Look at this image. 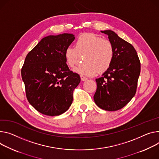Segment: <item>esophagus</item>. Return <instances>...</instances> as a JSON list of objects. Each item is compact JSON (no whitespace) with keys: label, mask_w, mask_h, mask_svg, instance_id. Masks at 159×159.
<instances>
[{"label":"esophagus","mask_w":159,"mask_h":159,"mask_svg":"<svg viewBox=\"0 0 159 159\" xmlns=\"http://www.w3.org/2000/svg\"><path fill=\"white\" fill-rule=\"evenodd\" d=\"M80 79H81V80H82V81H85V80H87L88 79L86 77H85V76H83V75H81L80 76Z\"/></svg>","instance_id":"esophagus-1"}]
</instances>
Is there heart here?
I'll return each instance as SVG.
<instances>
[{
    "label": "heart",
    "instance_id": "b5f03b06",
    "mask_svg": "<svg viewBox=\"0 0 159 159\" xmlns=\"http://www.w3.org/2000/svg\"><path fill=\"white\" fill-rule=\"evenodd\" d=\"M64 54L66 63L70 68L78 63L80 55H85V63L74 70L82 75L91 77L108 70L114 59L115 49L110 40L94 33H84L77 39L75 47H67Z\"/></svg>",
    "mask_w": 159,
    "mask_h": 159
}]
</instances>
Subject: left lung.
I'll return each mask as SVG.
<instances>
[{"mask_svg": "<svg viewBox=\"0 0 159 159\" xmlns=\"http://www.w3.org/2000/svg\"><path fill=\"white\" fill-rule=\"evenodd\" d=\"M107 34L115 49L111 65L96 79L95 103L103 110L116 111L125 107L134 96L141 71L139 57L134 47L111 30Z\"/></svg>", "mask_w": 159, "mask_h": 159, "instance_id": "1", "label": "left lung"}]
</instances>
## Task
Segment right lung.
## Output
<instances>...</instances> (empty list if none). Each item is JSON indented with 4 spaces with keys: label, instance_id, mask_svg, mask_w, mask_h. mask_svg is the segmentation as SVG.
Returning a JSON list of instances; mask_svg holds the SVG:
<instances>
[{
    "label": "right lung",
    "instance_id": "add662e5",
    "mask_svg": "<svg viewBox=\"0 0 159 159\" xmlns=\"http://www.w3.org/2000/svg\"><path fill=\"white\" fill-rule=\"evenodd\" d=\"M74 39L70 34L46 37L25 57L21 72L26 98L42 114L60 115L73 102L80 77L70 70L64 54Z\"/></svg>",
    "mask_w": 159,
    "mask_h": 159
}]
</instances>
